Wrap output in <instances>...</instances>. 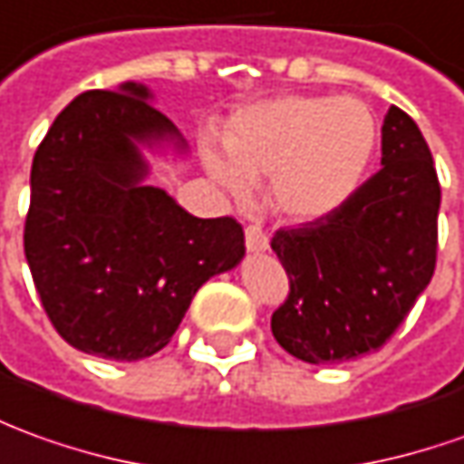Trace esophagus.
<instances>
[{"label":"esophagus","mask_w":464,"mask_h":464,"mask_svg":"<svg viewBox=\"0 0 464 464\" xmlns=\"http://www.w3.org/2000/svg\"><path fill=\"white\" fill-rule=\"evenodd\" d=\"M246 248H248L251 254L266 251V248H269V236L261 231L258 226H248V228H246Z\"/></svg>","instance_id":"obj_1"}]
</instances>
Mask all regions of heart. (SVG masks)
I'll return each mask as SVG.
<instances>
[{
    "instance_id": "heart-1",
    "label": "heart",
    "mask_w": 464,
    "mask_h": 464,
    "mask_svg": "<svg viewBox=\"0 0 464 464\" xmlns=\"http://www.w3.org/2000/svg\"><path fill=\"white\" fill-rule=\"evenodd\" d=\"M378 144L371 106L355 96H276L233 113L223 147L206 144L203 165L231 198L266 179L269 206L312 223L345 206L363 185Z\"/></svg>"
}]
</instances>
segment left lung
I'll use <instances>...</instances> for the list:
<instances>
[{
	"label": "left lung",
	"instance_id": "left-lung-1",
	"mask_svg": "<svg viewBox=\"0 0 464 464\" xmlns=\"http://www.w3.org/2000/svg\"><path fill=\"white\" fill-rule=\"evenodd\" d=\"M381 165L333 216L274 233L289 297L272 333L304 363L378 351L431 282L442 190L419 126L396 106L381 126Z\"/></svg>",
	"mask_w": 464,
	"mask_h": 464
}]
</instances>
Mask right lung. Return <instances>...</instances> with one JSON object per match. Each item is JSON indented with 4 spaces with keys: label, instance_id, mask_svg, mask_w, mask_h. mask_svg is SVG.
<instances>
[{
    "label": "right lung",
    "instance_id": "1",
    "mask_svg": "<svg viewBox=\"0 0 464 464\" xmlns=\"http://www.w3.org/2000/svg\"><path fill=\"white\" fill-rule=\"evenodd\" d=\"M150 88L86 91L53 121L30 172L24 256L60 338L88 355L162 351L192 297L246 254L233 218H195L147 185L144 150L188 154Z\"/></svg>",
    "mask_w": 464,
    "mask_h": 464
}]
</instances>
